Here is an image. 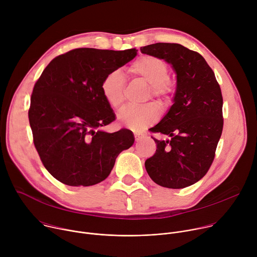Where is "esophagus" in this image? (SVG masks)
<instances>
[{
    "label": "esophagus",
    "mask_w": 257,
    "mask_h": 257,
    "mask_svg": "<svg viewBox=\"0 0 257 257\" xmlns=\"http://www.w3.org/2000/svg\"><path fill=\"white\" fill-rule=\"evenodd\" d=\"M134 136H135V140L136 141H139L143 136L142 135H140V134H134Z\"/></svg>",
    "instance_id": "1"
}]
</instances>
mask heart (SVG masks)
Instances as JSON below:
<instances>
[{
  "instance_id": "1",
  "label": "heart",
  "mask_w": 257,
  "mask_h": 257,
  "mask_svg": "<svg viewBox=\"0 0 257 257\" xmlns=\"http://www.w3.org/2000/svg\"><path fill=\"white\" fill-rule=\"evenodd\" d=\"M132 74L143 78L150 83L153 96L159 98L163 105L171 102L173 84L169 80V68L167 63L154 56L138 58L130 67ZM126 80L120 70L107 73L101 82V93L115 111H120L125 99ZM160 116L159 108L155 103H148L135 107H127L123 112L121 123L134 132H142L155 122Z\"/></svg>"
}]
</instances>
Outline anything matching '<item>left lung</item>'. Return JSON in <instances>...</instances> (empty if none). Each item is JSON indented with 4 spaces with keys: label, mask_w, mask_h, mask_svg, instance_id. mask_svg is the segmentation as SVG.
<instances>
[{
    "label": "left lung",
    "mask_w": 257,
    "mask_h": 257,
    "mask_svg": "<svg viewBox=\"0 0 257 257\" xmlns=\"http://www.w3.org/2000/svg\"><path fill=\"white\" fill-rule=\"evenodd\" d=\"M142 54L165 60L177 75L173 104L151 129L169 136L158 140L145 169L158 185L181 189L198 182L210 168L223 131V96L204 58L179 44L141 47Z\"/></svg>",
    "instance_id": "1"
}]
</instances>
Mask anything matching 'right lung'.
Listing matches in <instances>:
<instances>
[{
  "label": "right lung",
  "mask_w": 257,
  "mask_h": 257,
  "mask_svg": "<svg viewBox=\"0 0 257 257\" xmlns=\"http://www.w3.org/2000/svg\"><path fill=\"white\" fill-rule=\"evenodd\" d=\"M136 55V49L72 50L52 60L34 84L28 111L34 146L45 168L63 184H97L134 143L128 129L101 130L116 116L100 86L107 73Z\"/></svg>",
  "instance_id": "1"
}]
</instances>
